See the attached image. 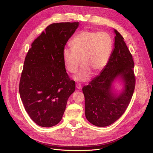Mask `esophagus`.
<instances>
[{"label": "esophagus", "mask_w": 153, "mask_h": 153, "mask_svg": "<svg viewBox=\"0 0 153 153\" xmlns=\"http://www.w3.org/2000/svg\"><path fill=\"white\" fill-rule=\"evenodd\" d=\"M76 86V88L78 90H81L82 88V85H81V84L80 83H77Z\"/></svg>", "instance_id": "1"}]
</instances>
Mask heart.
I'll return each mask as SVG.
<instances>
[{
    "label": "heart",
    "mask_w": 153,
    "mask_h": 153,
    "mask_svg": "<svg viewBox=\"0 0 153 153\" xmlns=\"http://www.w3.org/2000/svg\"><path fill=\"white\" fill-rule=\"evenodd\" d=\"M71 46L63 50V63L69 72L75 73L82 60L83 66L74 79L86 81L91 76V71L97 73L106 66L111 54L113 40L105 31L83 30L73 38Z\"/></svg>",
    "instance_id": "b5f03b06"
}]
</instances>
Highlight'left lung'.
Returning a JSON list of instances; mask_svg holds the SVG:
<instances>
[{"mask_svg":"<svg viewBox=\"0 0 153 153\" xmlns=\"http://www.w3.org/2000/svg\"><path fill=\"white\" fill-rule=\"evenodd\" d=\"M114 49L106 65L99 76L82 91L85 97V116L97 126H106L118 120L125 112L131 100L136 85L134 63L122 35L116 30ZM120 76L125 88L116 97L111 91L114 79Z\"/></svg>","mask_w":153,"mask_h":153,"instance_id":"8db88e82","label":"left lung"}]
</instances>
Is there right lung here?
Returning <instances> with one entry per match:
<instances>
[{"label":"right lung","instance_id":"1","mask_svg":"<svg viewBox=\"0 0 153 153\" xmlns=\"http://www.w3.org/2000/svg\"><path fill=\"white\" fill-rule=\"evenodd\" d=\"M79 22L54 23L32 43L24 61L19 93L30 118L42 127L61 120L67 100L75 91L63 60L67 42Z\"/></svg>","mask_w":153,"mask_h":153}]
</instances>
